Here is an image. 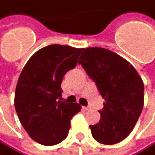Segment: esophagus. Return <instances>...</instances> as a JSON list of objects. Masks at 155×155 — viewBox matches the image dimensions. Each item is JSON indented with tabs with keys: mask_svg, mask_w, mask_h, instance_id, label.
Listing matches in <instances>:
<instances>
[{
	"mask_svg": "<svg viewBox=\"0 0 155 155\" xmlns=\"http://www.w3.org/2000/svg\"><path fill=\"white\" fill-rule=\"evenodd\" d=\"M82 109L85 110V111H87V110H89V109H90V107H82Z\"/></svg>",
	"mask_w": 155,
	"mask_h": 155,
	"instance_id": "34e87169",
	"label": "esophagus"
}]
</instances>
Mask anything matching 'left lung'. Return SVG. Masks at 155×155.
Segmentation results:
<instances>
[{"mask_svg":"<svg viewBox=\"0 0 155 155\" xmlns=\"http://www.w3.org/2000/svg\"><path fill=\"white\" fill-rule=\"evenodd\" d=\"M79 64L105 100L100 121L89 126L92 135L99 143L117 144L130 134L142 111L143 81L130 62L103 48H87Z\"/></svg>","mask_w":155,"mask_h":155,"instance_id":"obj_1","label":"left lung"}]
</instances>
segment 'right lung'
<instances>
[{"label":"right lung","instance_id":"obj_1","mask_svg":"<svg viewBox=\"0 0 155 155\" xmlns=\"http://www.w3.org/2000/svg\"><path fill=\"white\" fill-rule=\"evenodd\" d=\"M83 48L52 44L35 52L21 71L15 107L24 129L35 141L54 146L67 138L71 119L81 111L78 103L61 99L64 74L76 67Z\"/></svg>","mask_w":155,"mask_h":155}]
</instances>
